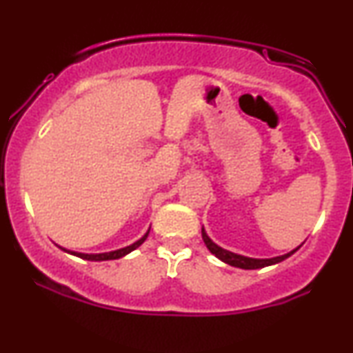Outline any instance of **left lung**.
<instances>
[{
  "label": "left lung",
  "instance_id": "left-lung-1",
  "mask_svg": "<svg viewBox=\"0 0 353 353\" xmlns=\"http://www.w3.org/2000/svg\"><path fill=\"white\" fill-rule=\"evenodd\" d=\"M202 239H204V244L208 245V249L216 255L217 259H221L222 262H225V264L232 265V267H239V269H245V270H254V269H262V267H267V265H274V264H279V262L285 261L287 257H290L294 252H297L299 249H301V245L297 247V249L290 250V252L283 254V255H279V257H272V259H252V257H245V255H241V254H234L230 252V250H225L222 249L221 245H217L216 242L210 241V237L205 234L204 228H202Z\"/></svg>",
  "mask_w": 353,
  "mask_h": 353
}]
</instances>
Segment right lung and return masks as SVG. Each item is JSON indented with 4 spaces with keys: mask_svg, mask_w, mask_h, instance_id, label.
Wrapping results in <instances>:
<instances>
[{
    "mask_svg": "<svg viewBox=\"0 0 353 353\" xmlns=\"http://www.w3.org/2000/svg\"><path fill=\"white\" fill-rule=\"evenodd\" d=\"M149 230H151V229H149ZM149 230L144 234L143 237L139 239V241H136L134 244H131V245H128V247H123V249L111 250V252H103V254H83V252H74V250H68V249H64V247H61V245H58V247H59V249H63L64 252H68V254H71V255H76V257L84 259V261H94V262H101V261H114V259H121V257H124V255H128L129 252H132V250L137 249V247L143 244V242H144L145 239H148V236H149Z\"/></svg>",
    "mask_w": 353,
    "mask_h": 353,
    "instance_id": "add662e5",
    "label": "right lung"
}]
</instances>
